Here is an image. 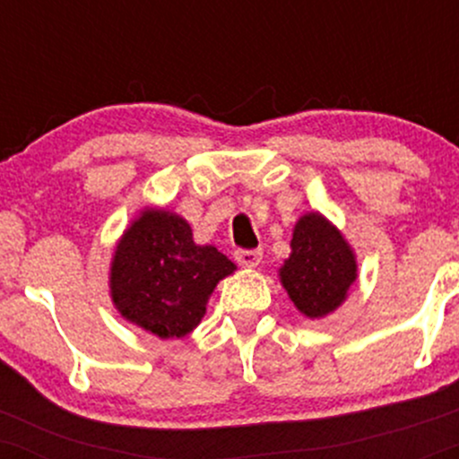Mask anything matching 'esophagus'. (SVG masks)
<instances>
[{"label": "esophagus", "instance_id": "obj_1", "mask_svg": "<svg viewBox=\"0 0 459 459\" xmlns=\"http://www.w3.org/2000/svg\"><path fill=\"white\" fill-rule=\"evenodd\" d=\"M261 259H263L261 250H244V247L235 250V261L244 267H256L261 263Z\"/></svg>", "mask_w": 459, "mask_h": 459}]
</instances>
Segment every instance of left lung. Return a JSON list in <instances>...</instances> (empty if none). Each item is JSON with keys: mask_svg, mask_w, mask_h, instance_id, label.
Wrapping results in <instances>:
<instances>
[{"mask_svg": "<svg viewBox=\"0 0 459 459\" xmlns=\"http://www.w3.org/2000/svg\"><path fill=\"white\" fill-rule=\"evenodd\" d=\"M358 278L354 250L321 213H307L293 229L291 255L281 267V282L302 315L319 319L345 302Z\"/></svg>", "mask_w": 459, "mask_h": 459, "instance_id": "8db88e82", "label": "left lung"}]
</instances>
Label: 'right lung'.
Listing matches in <instances>:
<instances>
[{
	"mask_svg": "<svg viewBox=\"0 0 459 459\" xmlns=\"http://www.w3.org/2000/svg\"><path fill=\"white\" fill-rule=\"evenodd\" d=\"M235 272L218 247L194 244L181 215L144 209L114 250L109 289L114 307L131 324L181 339L207 310L215 284Z\"/></svg>",
	"mask_w": 459,
	"mask_h": 459,
	"instance_id": "right-lung-1",
	"label": "right lung"
}]
</instances>
